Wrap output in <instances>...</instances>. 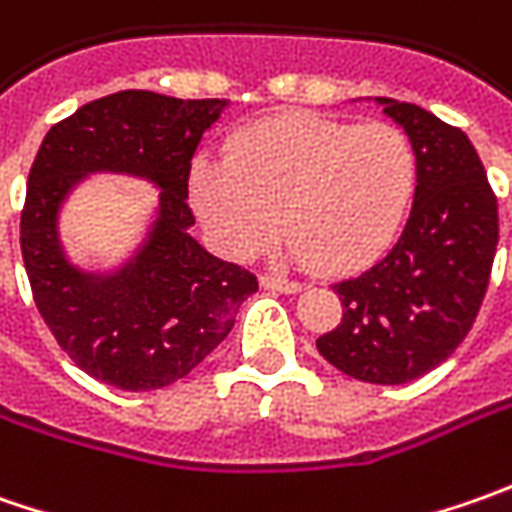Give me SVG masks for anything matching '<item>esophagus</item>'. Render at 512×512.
<instances>
[{"label": "esophagus", "mask_w": 512, "mask_h": 512, "mask_svg": "<svg viewBox=\"0 0 512 512\" xmlns=\"http://www.w3.org/2000/svg\"><path fill=\"white\" fill-rule=\"evenodd\" d=\"M262 287L265 290H276V293H299L302 282H293V279H282V276H262Z\"/></svg>", "instance_id": "esophagus-1"}]
</instances>
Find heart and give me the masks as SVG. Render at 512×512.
<instances>
[{"mask_svg":"<svg viewBox=\"0 0 512 512\" xmlns=\"http://www.w3.org/2000/svg\"><path fill=\"white\" fill-rule=\"evenodd\" d=\"M419 176L407 133L387 122L347 125L287 113L239 130L227 159L190 165V202L230 259L256 256L282 225L296 265L356 270L396 239Z\"/></svg>","mask_w":512,"mask_h":512,"instance_id":"obj_1","label":"heart"}]
</instances>
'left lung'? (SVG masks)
Masks as SVG:
<instances>
[{"label":"left lung","instance_id":"1","mask_svg":"<svg viewBox=\"0 0 512 512\" xmlns=\"http://www.w3.org/2000/svg\"><path fill=\"white\" fill-rule=\"evenodd\" d=\"M373 102L413 142V207L376 265L333 285L342 322L316 347L344 376L407 384L439 367L476 322L499 245V210L462 130L399 99Z\"/></svg>","mask_w":512,"mask_h":512}]
</instances>
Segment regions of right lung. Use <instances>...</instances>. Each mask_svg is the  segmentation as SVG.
Masks as SVG:
<instances>
[{
	"instance_id": "obj_1",
	"label": "right lung",
	"mask_w": 512,
	"mask_h": 512,
	"mask_svg": "<svg viewBox=\"0 0 512 512\" xmlns=\"http://www.w3.org/2000/svg\"><path fill=\"white\" fill-rule=\"evenodd\" d=\"M225 108V99L119 90L53 125L33 159L22 210L33 299L62 350L110 387L145 393L185 379L259 290L253 273L190 236V159ZM93 172L160 190L140 245L113 268L76 266L61 242V210Z\"/></svg>"
}]
</instances>
